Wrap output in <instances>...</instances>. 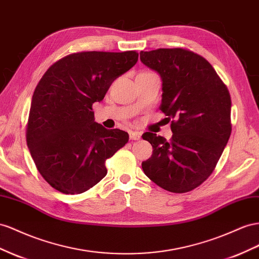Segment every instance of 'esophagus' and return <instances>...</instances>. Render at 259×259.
I'll use <instances>...</instances> for the list:
<instances>
[{"instance_id":"esophagus-1","label":"esophagus","mask_w":259,"mask_h":259,"mask_svg":"<svg viewBox=\"0 0 259 259\" xmlns=\"http://www.w3.org/2000/svg\"><path fill=\"white\" fill-rule=\"evenodd\" d=\"M141 137H142L141 133H138V132H131L130 133V138L132 139V141H139Z\"/></svg>"}]
</instances>
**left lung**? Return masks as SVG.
I'll return each instance as SVG.
<instances>
[{"label":"left lung","instance_id":"left-lung-1","mask_svg":"<svg viewBox=\"0 0 259 259\" xmlns=\"http://www.w3.org/2000/svg\"><path fill=\"white\" fill-rule=\"evenodd\" d=\"M141 61L162 79L159 109L171 121L169 142L147 132L152 156L142 163L153 183L191 192L211 176L231 135V97L205 58L183 48L142 51Z\"/></svg>","mask_w":259,"mask_h":259}]
</instances>
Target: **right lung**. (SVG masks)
<instances>
[{
	"mask_svg": "<svg viewBox=\"0 0 259 259\" xmlns=\"http://www.w3.org/2000/svg\"><path fill=\"white\" fill-rule=\"evenodd\" d=\"M137 61L136 51L72 53L49 67L38 82L26 141L39 173L57 191H88L107 176L106 160L127 144L126 132L95 122L93 104Z\"/></svg>",
	"mask_w": 259,
	"mask_h": 259,
	"instance_id": "1",
	"label": "right lung"
}]
</instances>
